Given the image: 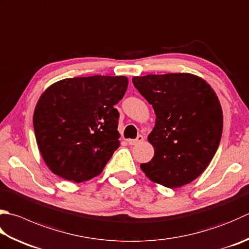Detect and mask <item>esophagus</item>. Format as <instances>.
<instances>
[{"mask_svg":"<svg viewBox=\"0 0 249 249\" xmlns=\"http://www.w3.org/2000/svg\"><path fill=\"white\" fill-rule=\"evenodd\" d=\"M143 140H144V138L142 137V135H139V137L135 140H131V139L128 140V143H129V145H137L141 142H143Z\"/></svg>","mask_w":249,"mask_h":249,"instance_id":"34e87169","label":"esophagus"}]
</instances>
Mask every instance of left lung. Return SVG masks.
Here are the masks:
<instances>
[{"label":"left lung","mask_w":249,"mask_h":249,"mask_svg":"<svg viewBox=\"0 0 249 249\" xmlns=\"http://www.w3.org/2000/svg\"><path fill=\"white\" fill-rule=\"evenodd\" d=\"M132 82L156 114L147 138L154 157L141 169L169 189L189 184L209 166L221 140L217 94L203 78L187 72L133 77Z\"/></svg>","instance_id":"left-lung-1"}]
</instances>
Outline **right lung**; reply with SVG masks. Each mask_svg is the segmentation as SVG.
Segmentation results:
<instances>
[{"instance_id":"1","label":"right lung","mask_w":249,"mask_h":249,"mask_svg":"<svg viewBox=\"0 0 249 249\" xmlns=\"http://www.w3.org/2000/svg\"><path fill=\"white\" fill-rule=\"evenodd\" d=\"M128 83L124 76L67 78L42 93L34 129L41 156L54 175L80 183L103 171L120 145L115 105Z\"/></svg>"}]
</instances>
